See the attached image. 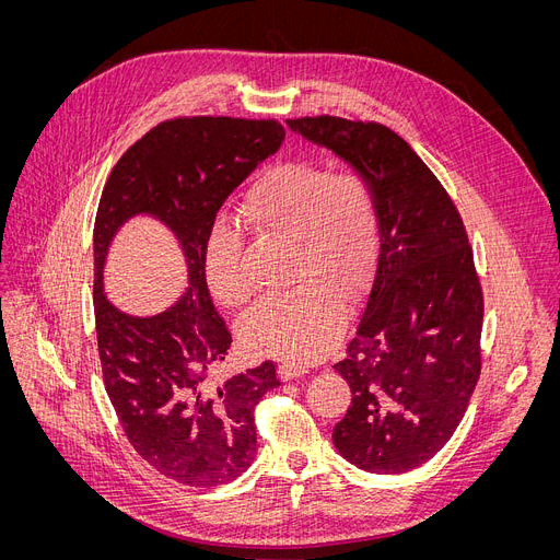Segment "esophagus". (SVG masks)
Instances as JSON below:
<instances>
[{
	"instance_id": "obj_1",
	"label": "esophagus",
	"mask_w": 560,
	"mask_h": 560,
	"mask_svg": "<svg viewBox=\"0 0 560 560\" xmlns=\"http://www.w3.org/2000/svg\"><path fill=\"white\" fill-rule=\"evenodd\" d=\"M306 373H308L306 366H296V364H290V362H281L279 364V377L283 382H290V380L301 377V375H306Z\"/></svg>"
}]
</instances>
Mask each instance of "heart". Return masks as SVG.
<instances>
[{
	"instance_id": "b5f03b06",
	"label": "heart",
	"mask_w": 560,
	"mask_h": 560,
	"mask_svg": "<svg viewBox=\"0 0 560 560\" xmlns=\"http://www.w3.org/2000/svg\"><path fill=\"white\" fill-rule=\"evenodd\" d=\"M238 217L252 230L294 243L292 292L257 303L238 326L252 354L308 364L332 348L350 299L373 266L380 223L371 183L358 170L328 172L317 161L268 167L245 191ZM202 275L212 296L238 308L249 294L238 230L219 223L202 245Z\"/></svg>"
}]
</instances>
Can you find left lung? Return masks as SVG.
Instances as JSON below:
<instances>
[{"instance_id": "1", "label": "left lung", "mask_w": 560, "mask_h": 560, "mask_svg": "<svg viewBox=\"0 0 560 560\" xmlns=\"http://www.w3.org/2000/svg\"><path fill=\"white\" fill-rule=\"evenodd\" d=\"M373 187L380 257L335 371L352 399L332 444L371 474L411 471L448 442L480 377L482 290L453 200L395 131L335 116L285 120Z\"/></svg>"}]
</instances>
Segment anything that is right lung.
Listing matches in <instances>:
<instances>
[{"mask_svg":"<svg viewBox=\"0 0 560 560\" xmlns=\"http://www.w3.org/2000/svg\"><path fill=\"white\" fill-rule=\"evenodd\" d=\"M277 120L178 118L131 144L114 167L93 225V311L107 395L147 465L191 487L238 478L257 455L254 406L279 386L264 362L219 384L210 371L232 343L202 275V245L225 198L277 154ZM147 215L177 238L188 290L156 316L120 312L104 292V264L119 228Z\"/></svg>","mask_w":560,"mask_h":560,"instance_id":"right-lung-1","label":"right lung"}]
</instances>
